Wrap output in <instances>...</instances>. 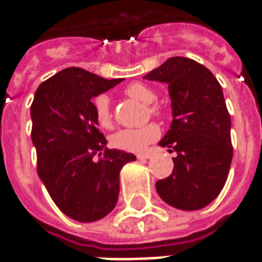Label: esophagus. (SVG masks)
<instances>
[{
  "mask_svg": "<svg viewBox=\"0 0 262 262\" xmlns=\"http://www.w3.org/2000/svg\"><path fill=\"white\" fill-rule=\"evenodd\" d=\"M151 157V153L147 151V153H142V154H137V159L139 160H147Z\"/></svg>",
  "mask_w": 262,
  "mask_h": 262,
  "instance_id": "esophagus-1",
  "label": "esophagus"
}]
</instances>
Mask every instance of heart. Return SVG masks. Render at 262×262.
Here are the masks:
<instances>
[{"label": "heart", "mask_w": 262, "mask_h": 262, "mask_svg": "<svg viewBox=\"0 0 262 262\" xmlns=\"http://www.w3.org/2000/svg\"><path fill=\"white\" fill-rule=\"evenodd\" d=\"M125 94L130 98H135L144 105H148L147 111L151 115L159 116L160 108L154 105L157 99V94L143 82H133L125 88ZM152 105H150L149 103ZM94 111L97 122L102 127L112 126V111H111V101L108 95L101 94L94 99ZM160 136V127L156 123H148L136 129H120L111 137V143L115 148L125 150V151H142L153 143Z\"/></svg>", "instance_id": "heart-1"}]
</instances>
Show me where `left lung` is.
Masks as SVG:
<instances>
[{
	"label": "left lung",
	"instance_id": "left-lung-1",
	"mask_svg": "<svg viewBox=\"0 0 262 262\" xmlns=\"http://www.w3.org/2000/svg\"><path fill=\"white\" fill-rule=\"evenodd\" d=\"M168 84L170 130L159 143L176 151L170 177L156 182L160 198L181 210H198L225 187L233 159L230 115L219 81L205 66L171 57L144 75Z\"/></svg>",
	"mask_w": 262,
	"mask_h": 262
}]
</instances>
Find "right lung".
Returning a JSON list of instances; mask_svg holds the SVG:
<instances>
[{
	"label": "right lung",
	"mask_w": 262,
	"mask_h": 262,
	"mask_svg": "<svg viewBox=\"0 0 262 262\" xmlns=\"http://www.w3.org/2000/svg\"><path fill=\"white\" fill-rule=\"evenodd\" d=\"M80 67H69L42 82L31 106L37 174L57 208L90 223L112 212L119 172L136 157L106 147L98 129L92 98L119 84ZM102 155L99 160L93 159Z\"/></svg>",
	"instance_id": "add662e5"
}]
</instances>
